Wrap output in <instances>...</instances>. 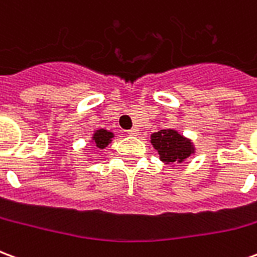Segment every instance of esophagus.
I'll use <instances>...</instances> for the list:
<instances>
[{"mask_svg":"<svg viewBox=\"0 0 257 257\" xmlns=\"http://www.w3.org/2000/svg\"><path fill=\"white\" fill-rule=\"evenodd\" d=\"M128 134L131 135V136H138V134H139V129H138V128H132V129H129V131H128Z\"/></svg>","mask_w":257,"mask_h":257,"instance_id":"esophagus-1","label":"esophagus"}]
</instances>
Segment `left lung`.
<instances>
[{"label":"left lung","mask_w":257,"mask_h":257,"mask_svg":"<svg viewBox=\"0 0 257 257\" xmlns=\"http://www.w3.org/2000/svg\"><path fill=\"white\" fill-rule=\"evenodd\" d=\"M150 143L158 151L160 160L171 167H175V164H186L197 153L193 140L176 129H161L154 132L150 136Z\"/></svg>","instance_id":"1"}]
</instances>
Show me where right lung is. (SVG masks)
<instances>
[{
    "mask_svg": "<svg viewBox=\"0 0 257 257\" xmlns=\"http://www.w3.org/2000/svg\"><path fill=\"white\" fill-rule=\"evenodd\" d=\"M114 139V134L110 132V131H107V129H96L93 135H92V138H90V143H93L96 149H99V150H104L107 146L110 145Z\"/></svg>",
    "mask_w": 257,
    "mask_h": 257,
    "instance_id": "right-lung-1",
    "label": "right lung"
}]
</instances>
